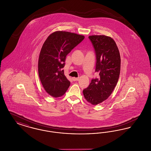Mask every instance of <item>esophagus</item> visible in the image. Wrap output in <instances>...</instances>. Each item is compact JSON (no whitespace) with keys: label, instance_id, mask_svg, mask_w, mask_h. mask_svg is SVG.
<instances>
[{"label":"esophagus","instance_id":"34e87169","mask_svg":"<svg viewBox=\"0 0 151 151\" xmlns=\"http://www.w3.org/2000/svg\"><path fill=\"white\" fill-rule=\"evenodd\" d=\"M72 80L74 81H78L79 80V78H72Z\"/></svg>","mask_w":151,"mask_h":151}]
</instances>
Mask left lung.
<instances>
[{
	"mask_svg": "<svg viewBox=\"0 0 151 151\" xmlns=\"http://www.w3.org/2000/svg\"><path fill=\"white\" fill-rule=\"evenodd\" d=\"M96 55L95 72L99 78L92 79L88 88L83 90L88 102L96 105L106 100L113 92L119 77L121 57L114 40L104 35L89 36Z\"/></svg>",
	"mask_w": 151,
	"mask_h": 151,
	"instance_id": "8db88e82",
	"label": "left lung"
}]
</instances>
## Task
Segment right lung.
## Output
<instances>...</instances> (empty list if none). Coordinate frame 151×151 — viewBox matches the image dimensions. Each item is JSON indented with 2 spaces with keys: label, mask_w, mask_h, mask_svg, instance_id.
I'll use <instances>...</instances> for the list:
<instances>
[{
  "label": "right lung",
  "mask_w": 151,
  "mask_h": 151,
  "mask_svg": "<svg viewBox=\"0 0 151 151\" xmlns=\"http://www.w3.org/2000/svg\"><path fill=\"white\" fill-rule=\"evenodd\" d=\"M84 39L82 35L57 31L43 43L38 62V75L45 90L51 96H62L70 86L62 68L67 54Z\"/></svg>",
  "instance_id": "obj_1"
}]
</instances>
